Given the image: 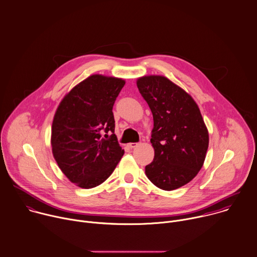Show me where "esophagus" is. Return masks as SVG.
<instances>
[{
	"mask_svg": "<svg viewBox=\"0 0 257 257\" xmlns=\"http://www.w3.org/2000/svg\"><path fill=\"white\" fill-rule=\"evenodd\" d=\"M138 146V143H129L128 144V147L130 148V149H133V148H135V147H137Z\"/></svg>",
	"mask_w": 257,
	"mask_h": 257,
	"instance_id": "esophagus-1",
	"label": "esophagus"
}]
</instances>
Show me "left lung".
<instances>
[{
  "instance_id": "8db88e82",
  "label": "left lung",
  "mask_w": 257,
  "mask_h": 257,
  "mask_svg": "<svg viewBox=\"0 0 257 257\" xmlns=\"http://www.w3.org/2000/svg\"><path fill=\"white\" fill-rule=\"evenodd\" d=\"M137 87L154 121L150 141L155 153L145 167L146 176L160 189H177L201 169L208 149V130L192 97L166 77H141Z\"/></svg>"
}]
</instances>
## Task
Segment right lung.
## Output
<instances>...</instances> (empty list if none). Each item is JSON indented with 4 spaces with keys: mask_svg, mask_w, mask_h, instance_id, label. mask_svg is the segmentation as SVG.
<instances>
[{
    "mask_svg": "<svg viewBox=\"0 0 257 257\" xmlns=\"http://www.w3.org/2000/svg\"><path fill=\"white\" fill-rule=\"evenodd\" d=\"M125 81L92 75L61 101L52 124L54 158L67 178L81 188L103 183L124 154L114 134L113 105Z\"/></svg>",
    "mask_w": 257,
    "mask_h": 257,
    "instance_id": "obj_1",
    "label": "right lung"
}]
</instances>
